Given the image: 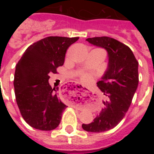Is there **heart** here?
Masks as SVG:
<instances>
[{"label":"heart","instance_id":"heart-1","mask_svg":"<svg viewBox=\"0 0 154 154\" xmlns=\"http://www.w3.org/2000/svg\"><path fill=\"white\" fill-rule=\"evenodd\" d=\"M80 78H81L82 81L85 82V83H89L92 80L93 75L92 74L89 72H82L80 73Z\"/></svg>","mask_w":154,"mask_h":154}]
</instances>
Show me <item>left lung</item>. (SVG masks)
<instances>
[{
    "mask_svg": "<svg viewBox=\"0 0 154 154\" xmlns=\"http://www.w3.org/2000/svg\"><path fill=\"white\" fill-rule=\"evenodd\" d=\"M86 41L108 53V68L97 82L106 96L104 107L93 122L82 125L85 131L102 133L117 126L129 109L138 86V62L130 48L112 38L95 37Z\"/></svg>",
    "mask_w": 154,
    "mask_h": 154,
    "instance_id": "1",
    "label": "left lung"
}]
</instances>
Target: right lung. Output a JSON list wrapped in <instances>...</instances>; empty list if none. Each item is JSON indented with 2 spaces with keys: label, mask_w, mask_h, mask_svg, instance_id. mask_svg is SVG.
Masks as SVG:
<instances>
[{
  "label": "right lung",
  "mask_w": 154,
  "mask_h": 154,
  "mask_svg": "<svg viewBox=\"0 0 154 154\" xmlns=\"http://www.w3.org/2000/svg\"><path fill=\"white\" fill-rule=\"evenodd\" d=\"M78 39L45 38L30 45L17 62L14 79L16 102L23 119L31 127L48 131L60 123L67 106L58 98V88L49 85V74L57 73L67 49Z\"/></svg>",
  "instance_id": "add662e5"
}]
</instances>
